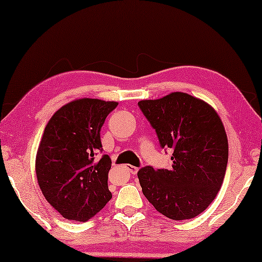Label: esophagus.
Segmentation results:
<instances>
[{
    "instance_id": "1",
    "label": "esophagus",
    "mask_w": 262,
    "mask_h": 262,
    "mask_svg": "<svg viewBox=\"0 0 262 262\" xmlns=\"http://www.w3.org/2000/svg\"><path fill=\"white\" fill-rule=\"evenodd\" d=\"M125 168H126L128 173L132 174V175H136V174H137V171H138V168H137V167L130 166V164H127V166H125Z\"/></svg>"
}]
</instances>
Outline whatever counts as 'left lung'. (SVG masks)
I'll use <instances>...</instances> for the list:
<instances>
[{"mask_svg":"<svg viewBox=\"0 0 262 262\" xmlns=\"http://www.w3.org/2000/svg\"><path fill=\"white\" fill-rule=\"evenodd\" d=\"M138 107L155 130L161 148L173 150L170 169L138 170L143 194L170 220L194 218L213 202L228 164L223 123L209 103L175 92Z\"/></svg>","mask_w":262,"mask_h":262,"instance_id":"1","label":"left lung"}]
</instances>
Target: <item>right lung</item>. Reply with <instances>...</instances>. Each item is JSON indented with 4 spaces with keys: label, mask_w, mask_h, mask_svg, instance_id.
I'll list each match as a JSON object with an SVG mask.
<instances>
[{
    "label": "right lung",
    "mask_w": 262,
    "mask_h": 262,
    "mask_svg": "<svg viewBox=\"0 0 262 262\" xmlns=\"http://www.w3.org/2000/svg\"><path fill=\"white\" fill-rule=\"evenodd\" d=\"M118 102L78 99L57 111L46 125L35 159V173L45 199L64 218L87 222L112 198L108 155L100 131Z\"/></svg>",
    "instance_id": "obj_1"
}]
</instances>
